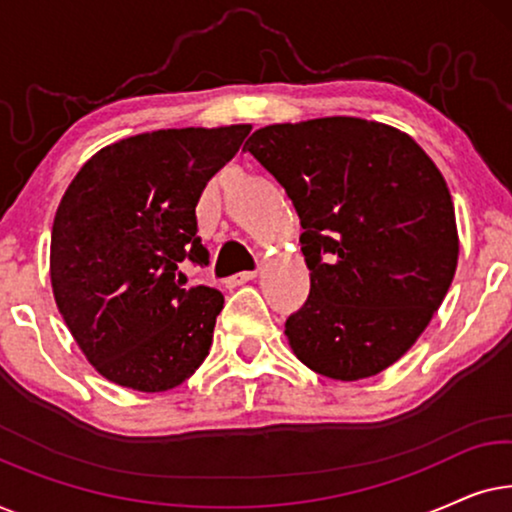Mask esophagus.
I'll return each mask as SVG.
<instances>
[{"label":"esophagus","mask_w":512,"mask_h":512,"mask_svg":"<svg viewBox=\"0 0 512 512\" xmlns=\"http://www.w3.org/2000/svg\"><path fill=\"white\" fill-rule=\"evenodd\" d=\"M256 277H258V272H240V275H235L233 279H230V282H233V284H247Z\"/></svg>","instance_id":"1"}]
</instances>
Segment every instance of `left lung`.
I'll use <instances>...</instances> for the list:
<instances>
[{"mask_svg":"<svg viewBox=\"0 0 512 512\" xmlns=\"http://www.w3.org/2000/svg\"><path fill=\"white\" fill-rule=\"evenodd\" d=\"M244 149L303 226L310 296L286 319L293 354L331 380L382 373L424 333L457 270L443 174L410 135L354 116L265 125Z\"/></svg>","mask_w":512,"mask_h":512,"instance_id":"left-lung-1","label":"left lung"}]
</instances>
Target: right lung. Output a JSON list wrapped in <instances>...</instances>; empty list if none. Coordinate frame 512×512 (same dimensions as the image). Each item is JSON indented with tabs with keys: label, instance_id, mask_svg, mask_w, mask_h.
Wrapping results in <instances>:
<instances>
[{
	"label": "right lung",
	"instance_id": "right-lung-1",
	"mask_svg": "<svg viewBox=\"0 0 512 512\" xmlns=\"http://www.w3.org/2000/svg\"><path fill=\"white\" fill-rule=\"evenodd\" d=\"M249 130L142 132L97 151L67 186L51 233L53 296L109 382L158 394L207 359L223 293L184 289L179 263H209L195 207Z\"/></svg>",
	"mask_w": 512,
	"mask_h": 512
}]
</instances>
